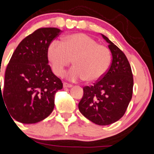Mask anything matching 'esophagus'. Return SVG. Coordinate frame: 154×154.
<instances>
[{
  "label": "esophagus",
  "mask_w": 154,
  "mask_h": 154,
  "mask_svg": "<svg viewBox=\"0 0 154 154\" xmlns=\"http://www.w3.org/2000/svg\"><path fill=\"white\" fill-rule=\"evenodd\" d=\"M63 86H64V87H66V88H70V87H72V85L70 84H67V83H65L64 82V84H63Z\"/></svg>",
  "instance_id": "34e87169"
}]
</instances>
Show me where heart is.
Listing matches in <instances>:
<instances>
[{
    "instance_id": "heart-1",
    "label": "heart",
    "mask_w": 154,
    "mask_h": 154,
    "mask_svg": "<svg viewBox=\"0 0 154 154\" xmlns=\"http://www.w3.org/2000/svg\"><path fill=\"white\" fill-rule=\"evenodd\" d=\"M47 54L53 72L58 77L63 76L73 60L74 66L67 74L71 80L98 81L106 75L112 63L109 48L85 34L68 35L62 42L53 40L48 45Z\"/></svg>"
}]
</instances>
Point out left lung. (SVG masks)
Instances as JSON below:
<instances>
[{"label":"left lung","mask_w":154,"mask_h":154,"mask_svg":"<svg viewBox=\"0 0 154 154\" xmlns=\"http://www.w3.org/2000/svg\"><path fill=\"white\" fill-rule=\"evenodd\" d=\"M109 43L112 61L106 75L93 86L84 87L79 110L92 122L99 125L112 124L125 113L133 93V74L127 57L104 35Z\"/></svg>","instance_id":"1"}]
</instances>
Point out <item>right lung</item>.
Wrapping results in <instances>:
<instances>
[{"label":"right lung","instance_id":"1","mask_svg":"<svg viewBox=\"0 0 154 154\" xmlns=\"http://www.w3.org/2000/svg\"><path fill=\"white\" fill-rule=\"evenodd\" d=\"M60 32L59 29L52 27L38 29L23 38L13 53L4 87L0 88V100L17 122L37 123L54 109V95L63 84L48 64L47 50Z\"/></svg>","mask_w":154,"mask_h":154}]
</instances>
